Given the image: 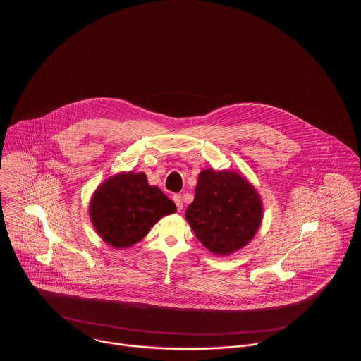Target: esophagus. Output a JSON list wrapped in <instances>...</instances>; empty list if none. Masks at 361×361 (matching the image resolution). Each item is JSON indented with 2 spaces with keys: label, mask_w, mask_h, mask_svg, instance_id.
<instances>
[{
  "label": "esophagus",
  "mask_w": 361,
  "mask_h": 361,
  "mask_svg": "<svg viewBox=\"0 0 361 361\" xmlns=\"http://www.w3.org/2000/svg\"><path fill=\"white\" fill-rule=\"evenodd\" d=\"M173 202L176 203V206H177V209H178V211H183V208H184V202H183V197H181L180 195H174V196H173Z\"/></svg>",
  "instance_id": "esophagus-1"
}]
</instances>
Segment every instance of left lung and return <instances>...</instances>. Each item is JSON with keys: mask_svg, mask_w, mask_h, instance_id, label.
I'll return each instance as SVG.
<instances>
[{"mask_svg": "<svg viewBox=\"0 0 361 361\" xmlns=\"http://www.w3.org/2000/svg\"><path fill=\"white\" fill-rule=\"evenodd\" d=\"M264 207L257 189L235 171L199 173L185 219L197 240L215 256H230L257 234Z\"/></svg>", "mask_w": 361, "mask_h": 361, "instance_id": "1", "label": "left lung"}]
</instances>
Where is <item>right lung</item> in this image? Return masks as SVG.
<instances>
[{
  "mask_svg": "<svg viewBox=\"0 0 361 361\" xmlns=\"http://www.w3.org/2000/svg\"><path fill=\"white\" fill-rule=\"evenodd\" d=\"M176 209L161 189L147 183L145 173L121 172L94 190L89 218L105 243L126 249L143 240L161 218Z\"/></svg>",
  "mask_w": 361,
  "mask_h": 361,
  "instance_id": "right-lung-1",
  "label": "right lung"
}]
</instances>
